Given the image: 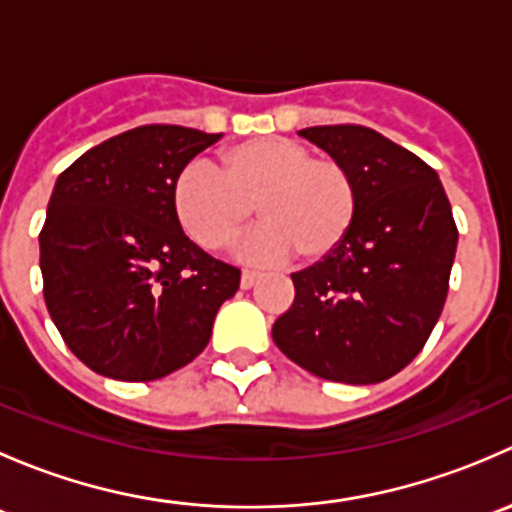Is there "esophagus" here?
I'll use <instances>...</instances> for the list:
<instances>
[{
	"label": "esophagus",
	"mask_w": 512,
	"mask_h": 512,
	"mask_svg": "<svg viewBox=\"0 0 512 512\" xmlns=\"http://www.w3.org/2000/svg\"><path fill=\"white\" fill-rule=\"evenodd\" d=\"M257 280H260V272H257V270H250V267H245V270H242V280H240V285L242 287H252V285H255V282Z\"/></svg>",
	"instance_id": "1"
}]
</instances>
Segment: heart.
I'll return each mask as SVG.
<instances>
[{
	"mask_svg": "<svg viewBox=\"0 0 512 512\" xmlns=\"http://www.w3.org/2000/svg\"><path fill=\"white\" fill-rule=\"evenodd\" d=\"M257 215L265 225L247 245L267 262L297 255L304 265L332 257L359 213V188L339 158L312 156L285 136L250 138L220 153V170L190 160L173 183L180 227L205 250L230 247Z\"/></svg>",
	"mask_w": 512,
	"mask_h": 512,
	"instance_id": "heart-1",
	"label": "heart"
}]
</instances>
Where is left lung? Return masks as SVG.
<instances>
[{"instance_id": "8db88e82", "label": "left lung", "mask_w": 512, "mask_h": 512, "mask_svg": "<svg viewBox=\"0 0 512 512\" xmlns=\"http://www.w3.org/2000/svg\"><path fill=\"white\" fill-rule=\"evenodd\" d=\"M299 136L352 170L359 213L332 257L294 272L272 339L319 379L379 384L414 361L443 312L458 242L451 203L431 165L371 128Z\"/></svg>"}]
</instances>
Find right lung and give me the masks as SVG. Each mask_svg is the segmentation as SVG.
Listing matches in <instances>:
<instances>
[{
    "label": "right lung",
    "instance_id": "1",
    "mask_svg": "<svg viewBox=\"0 0 512 512\" xmlns=\"http://www.w3.org/2000/svg\"><path fill=\"white\" fill-rule=\"evenodd\" d=\"M223 133L151 123L86 151L59 175L39 232L44 302L89 369L153 381L210 342L240 267L195 245L173 210L180 170Z\"/></svg>",
    "mask_w": 512,
    "mask_h": 512
}]
</instances>
